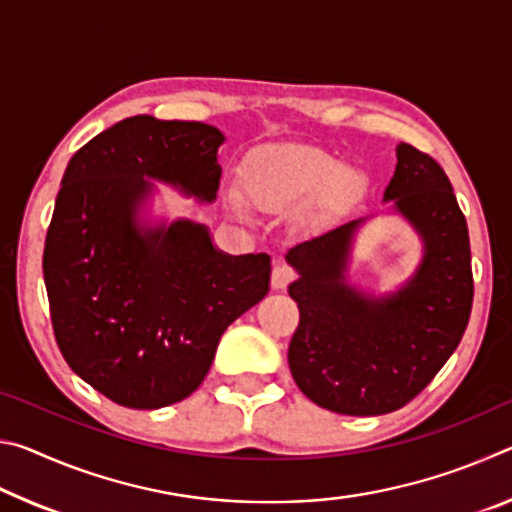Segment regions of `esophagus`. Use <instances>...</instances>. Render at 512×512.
<instances>
[{
    "label": "esophagus",
    "mask_w": 512,
    "mask_h": 512,
    "mask_svg": "<svg viewBox=\"0 0 512 512\" xmlns=\"http://www.w3.org/2000/svg\"><path fill=\"white\" fill-rule=\"evenodd\" d=\"M296 271L287 264V262H277L273 266V275H271V284L273 289H287L289 284L296 280Z\"/></svg>",
    "instance_id": "obj_1"
}]
</instances>
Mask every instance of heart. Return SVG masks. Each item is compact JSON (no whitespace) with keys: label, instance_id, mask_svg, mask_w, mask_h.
I'll return each instance as SVG.
<instances>
[{"label":"heart","instance_id":"b5f03b06","mask_svg":"<svg viewBox=\"0 0 512 512\" xmlns=\"http://www.w3.org/2000/svg\"><path fill=\"white\" fill-rule=\"evenodd\" d=\"M248 198L262 210L280 212L323 201L325 205H348L359 196L363 180L359 171L341 167L339 160L314 146H266L250 155L244 167ZM235 212H244L237 194H230Z\"/></svg>","mask_w":512,"mask_h":512}]
</instances>
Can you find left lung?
<instances>
[{"label":"left lung","instance_id":"obj_1","mask_svg":"<svg viewBox=\"0 0 512 512\" xmlns=\"http://www.w3.org/2000/svg\"><path fill=\"white\" fill-rule=\"evenodd\" d=\"M384 198L424 239L418 273L393 296H359L343 280L361 221L302 241L287 255L300 273L289 287L300 311L289 343L291 375L311 402L343 415L409 404L452 357L472 311L470 235L443 167L402 142Z\"/></svg>","mask_w":512,"mask_h":512}]
</instances>
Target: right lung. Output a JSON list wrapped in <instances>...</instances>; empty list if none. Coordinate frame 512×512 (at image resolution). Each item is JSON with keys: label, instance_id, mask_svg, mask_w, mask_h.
Returning <instances> with one entry per match:
<instances>
[{"label": "right lung", "instance_id": "add662e5", "mask_svg": "<svg viewBox=\"0 0 512 512\" xmlns=\"http://www.w3.org/2000/svg\"><path fill=\"white\" fill-rule=\"evenodd\" d=\"M221 142L201 121L128 117L81 146L60 183L42 255L51 327L67 366L128 409L192 395L221 334L268 293L266 253L223 255L192 221L135 223L144 176L214 201Z\"/></svg>", "mask_w": 512, "mask_h": 512}]
</instances>
